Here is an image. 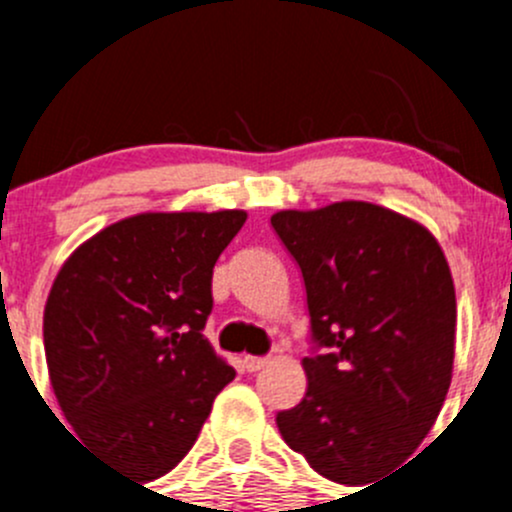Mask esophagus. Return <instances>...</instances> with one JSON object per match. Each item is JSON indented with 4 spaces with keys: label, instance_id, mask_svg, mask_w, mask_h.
Returning a JSON list of instances; mask_svg holds the SVG:
<instances>
[{
    "label": "esophagus",
    "instance_id": "1",
    "mask_svg": "<svg viewBox=\"0 0 512 512\" xmlns=\"http://www.w3.org/2000/svg\"><path fill=\"white\" fill-rule=\"evenodd\" d=\"M267 366V359L265 356H250V354H245L242 356V369L245 371H260V369H265Z\"/></svg>",
    "mask_w": 512,
    "mask_h": 512
}]
</instances>
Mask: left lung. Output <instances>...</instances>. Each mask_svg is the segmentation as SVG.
<instances>
[{
    "instance_id": "left-lung-1",
    "label": "left lung",
    "mask_w": 512,
    "mask_h": 512,
    "mask_svg": "<svg viewBox=\"0 0 512 512\" xmlns=\"http://www.w3.org/2000/svg\"><path fill=\"white\" fill-rule=\"evenodd\" d=\"M270 220L302 270L314 339L329 347L302 359L307 394L277 414V428L334 483L396 473L451 386L456 287L446 255L426 225L364 200Z\"/></svg>"
}]
</instances>
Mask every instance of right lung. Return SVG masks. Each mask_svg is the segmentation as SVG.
Here are the masks:
<instances>
[{
	"label": "right lung",
	"mask_w": 512,
	"mask_h": 512,
	"mask_svg": "<svg viewBox=\"0 0 512 512\" xmlns=\"http://www.w3.org/2000/svg\"><path fill=\"white\" fill-rule=\"evenodd\" d=\"M245 210L138 213L61 265L44 307L59 409L116 471L148 483L193 448L235 369L203 337L213 267Z\"/></svg>",
	"instance_id": "obj_1"
}]
</instances>
